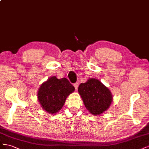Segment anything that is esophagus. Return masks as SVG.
Segmentation results:
<instances>
[{"instance_id":"obj_1","label":"esophagus","mask_w":149,"mask_h":149,"mask_svg":"<svg viewBox=\"0 0 149 149\" xmlns=\"http://www.w3.org/2000/svg\"><path fill=\"white\" fill-rule=\"evenodd\" d=\"M74 87H75V88L76 89V90H77V88H78V83H77V82L75 83V84H74Z\"/></svg>"}]
</instances>
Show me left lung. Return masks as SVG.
Here are the masks:
<instances>
[{
    "mask_svg": "<svg viewBox=\"0 0 149 149\" xmlns=\"http://www.w3.org/2000/svg\"><path fill=\"white\" fill-rule=\"evenodd\" d=\"M78 91L86 109L95 116L107 110L112 102L111 92L96 79H89L86 82L80 84Z\"/></svg>",
    "mask_w": 149,
    "mask_h": 149,
    "instance_id": "1",
    "label": "left lung"
}]
</instances>
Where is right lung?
<instances>
[{
  "mask_svg": "<svg viewBox=\"0 0 149 149\" xmlns=\"http://www.w3.org/2000/svg\"><path fill=\"white\" fill-rule=\"evenodd\" d=\"M74 90L67 79H58L53 76L40 86L37 93L38 100L45 111L54 114L60 111L68 95Z\"/></svg>",
  "mask_w": 149,
  "mask_h": 149,
  "instance_id": "obj_1",
  "label": "right lung"
}]
</instances>
